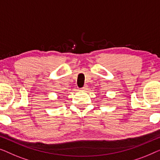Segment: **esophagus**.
Segmentation results:
<instances>
[{
    "instance_id": "esophagus-1",
    "label": "esophagus",
    "mask_w": 160,
    "mask_h": 160,
    "mask_svg": "<svg viewBox=\"0 0 160 160\" xmlns=\"http://www.w3.org/2000/svg\"><path fill=\"white\" fill-rule=\"evenodd\" d=\"M87 89H88V85H85V86H83L82 88H81V90H82V91H85Z\"/></svg>"
}]
</instances>
